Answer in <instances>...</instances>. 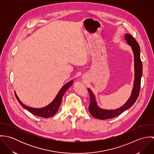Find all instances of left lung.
I'll return each mask as SVG.
<instances>
[{
	"label": "left lung",
	"mask_w": 154,
	"mask_h": 154,
	"mask_svg": "<svg viewBox=\"0 0 154 154\" xmlns=\"http://www.w3.org/2000/svg\"><path fill=\"white\" fill-rule=\"evenodd\" d=\"M124 37L127 44L131 47L134 56V78L133 81L132 93L129 98L121 107L115 110H107L102 109L99 107V106L97 104L95 94L89 88H88V92L90 95L89 111L90 114L94 117L98 119H110L118 116L126 110H128L129 108H131L135 103L139 96L140 87V80L142 75V63L140 57V47L137 42L131 34H126Z\"/></svg>",
	"instance_id": "left-lung-1"
}]
</instances>
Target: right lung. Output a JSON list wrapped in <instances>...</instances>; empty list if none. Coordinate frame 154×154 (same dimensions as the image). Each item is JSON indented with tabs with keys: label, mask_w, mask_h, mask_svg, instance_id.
I'll return each instance as SVG.
<instances>
[{
	"label": "right lung",
	"mask_w": 154,
	"mask_h": 154,
	"mask_svg": "<svg viewBox=\"0 0 154 154\" xmlns=\"http://www.w3.org/2000/svg\"><path fill=\"white\" fill-rule=\"evenodd\" d=\"M73 84V81H71L67 82L62 88L60 89V90L59 91V92H58V94H57L56 97L53 100V101L50 104L47 105V106H45L44 107H42V108L29 107L25 105L21 101V100L18 98V97L15 92V96H16L17 99L18 100V102L25 109L28 110L31 113H32L35 116H37L41 117H44V118H48L50 117L54 116L57 112V111L59 110V108L60 106L63 96L64 95L66 91Z\"/></svg>",
	"instance_id": "right-lung-1"
}]
</instances>
